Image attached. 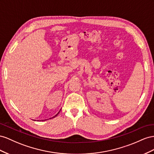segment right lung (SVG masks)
Returning <instances> with one entry per match:
<instances>
[{"mask_svg": "<svg viewBox=\"0 0 154 154\" xmlns=\"http://www.w3.org/2000/svg\"><path fill=\"white\" fill-rule=\"evenodd\" d=\"M60 111H59V112H58V113H57V114H56V115H55V116H54V117H52V118H54V117H56V116H57V115H58V114H59V112H60ZM50 119H51V118H50ZM42 121H43V120H42Z\"/></svg>", "mask_w": 154, "mask_h": 154, "instance_id": "add662e5", "label": "right lung"}]
</instances>
